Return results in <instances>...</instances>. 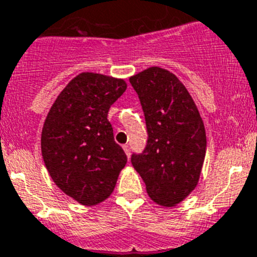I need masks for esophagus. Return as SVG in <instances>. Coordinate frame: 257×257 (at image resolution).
<instances>
[{
  "label": "esophagus",
  "mask_w": 257,
  "mask_h": 257,
  "mask_svg": "<svg viewBox=\"0 0 257 257\" xmlns=\"http://www.w3.org/2000/svg\"><path fill=\"white\" fill-rule=\"evenodd\" d=\"M123 150H124V152H125L126 156H128V159H129V157H131V149H129V146L128 145H124L123 146Z\"/></svg>",
  "instance_id": "1"
}]
</instances>
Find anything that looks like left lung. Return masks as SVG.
<instances>
[{"instance_id":"1","label":"left lung","mask_w":257,"mask_h":257,"mask_svg":"<svg viewBox=\"0 0 257 257\" xmlns=\"http://www.w3.org/2000/svg\"><path fill=\"white\" fill-rule=\"evenodd\" d=\"M145 114L147 143L132 155L150 197L161 206H175L197 186L206 133L191 94L174 74L146 69L129 78Z\"/></svg>"}]
</instances>
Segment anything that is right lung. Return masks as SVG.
Returning a JSON list of instances; mask_svg holds the SVG:
<instances>
[{"label":"right lung","mask_w":257,"mask_h":257,"mask_svg":"<svg viewBox=\"0 0 257 257\" xmlns=\"http://www.w3.org/2000/svg\"><path fill=\"white\" fill-rule=\"evenodd\" d=\"M123 79L82 73L57 96L46 117L41 149L51 178L85 206L111 195L126 155L114 141L110 106L125 92Z\"/></svg>","instance_id":"1"}]
</instances>
